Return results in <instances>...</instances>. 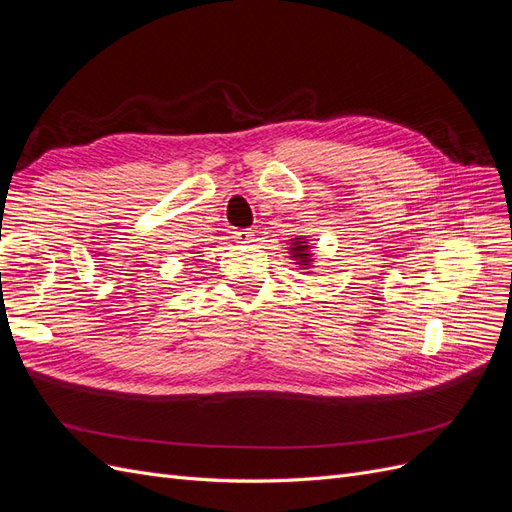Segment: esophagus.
Wrapping results in <instances>:
<instances>
[{"label": "esophagus", "mask_w": 512, "mask_h": 512, "mask_svg": "<svg viewBox=\"0 0 512 512\" xmlns=\"http://www.w3.org/2000/svg\"><path fill=\"white\" fill-rule=\"evenodd\" d=\"M232 235H235V239L239 243H252L254 241V232L252 230H235V232H232Z\"/></svg>", "instance_id": "esophagus-1"}]
</instances>
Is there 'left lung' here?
Listing matches in <instances>:
<instances>
[{"label": "left lung", "mask_w": 512, "mask_h": 512, "mask_svg": "<svg viewBox=\"0 0 512 512\" xmlns=\"http://www.w3.org/2000/svg\"><path fill=\"white\" fill-rule=\"evenodd\" d=\"M290 258L294 260V265H299L303 269H309L314 265V254H312V245L307 243L305 237H294L290 239Z\"/></svg>", "instance_id": "obj_1"}]
</instances>
